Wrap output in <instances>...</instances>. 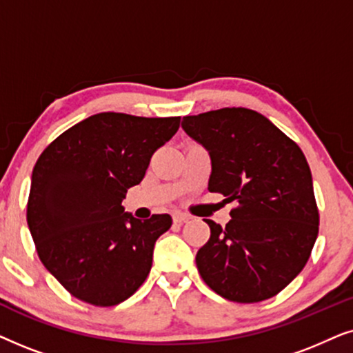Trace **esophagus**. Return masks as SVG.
Instances as JSON below:
<instances>
[{"label":"esophagus","instance_id":"obj_1","mask_svg":"<svg viewBox=\"0 0 353 353\" xmlns=\"http://www.w3.org/2000/svg\"><path fill=\"white\" fill-rule=\"evenodd\" d=\"M190 219L191 216L183 214V212H175V214H173V221H175V223H186Z\"/></svg>","mask_w":353,"mask_h":353}]
</instances>
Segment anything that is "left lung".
Returning <instances> with one entry per match:
<instances>
[{
    "mask_svg": "<svg viewBox=\"0 0 353 353\" xmlns=\"http://www.w3.org/2000/svg\"><path fill=\"white\" fill-rule=\"evenodd\" d=\"M181 128L209 152V191L234 201L225 228L196 265L212 291L233 302L276 296L305 267L318 236L312 172L301 148L265 115L225 108L183 117Z\"/></svg>",
    "mask_w": 353,
    "mask_h": 353,
    "instance_id": "obj_1",
    "label": "left lung"
}]
</instances>
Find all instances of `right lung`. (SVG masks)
<instances>
[{
    "label": "right lung",
    "instance_id": "right-lung-1",
    "mask_svg": "<svg viewBox=\"0 0 353 353\" xmlns=\"http://www.w3.org/2000/svg\"><path fill=\"white\" fill-rule=\"evenodd\" d=\"M180 117L101 112L57 137L33 167L27 223L48 272L80 301L117 305L141 286L168 214L138 220L125 212L152 154Z\"/></svg>",
    "mask_w": 353,
    "mask_h": 353
}]
</instances>
